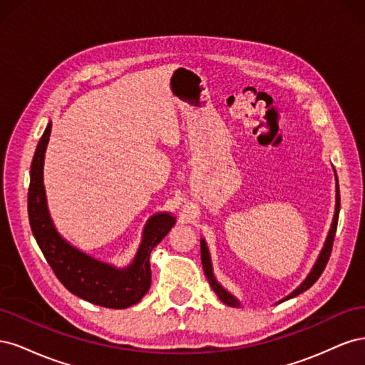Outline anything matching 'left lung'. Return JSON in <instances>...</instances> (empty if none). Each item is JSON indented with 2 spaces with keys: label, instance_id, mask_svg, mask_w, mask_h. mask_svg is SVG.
Masks as SVG:
<instances>
[{
  "label": "left lung",
  "instance_id": "left-lung-1",
  "mask_svg": "<svg viewBox=\"0 0 365 365\" xmlns=\"http://www.w3.org/2000/svg\"><path fill=\"white\" fill-rule=\"evenodd\" d=\"M338 216H339V187H338V182H336V208H335V216H334V222H332V228H330L329 231V236H327V240L324 244V248L322 251V254H319V257L315 263V267L312 268L311 274L307 275L306 280L298 286V288L291 294L284 298V300H289V298L292 297H297L298 294L304 292L306 289L311 288V286L319 279V275L323 274L326 264L329 262V257H330V252H332V247H334V239H335V233H336V225H338ZM201 260H202V268H204V272H205V277L207 280L210 282V286H212L213 291L217 294V297L222 300L225 304L228 306H239V302L236 300V298L228 294L222 286H220L215 277H213V272H212V262H210V254H208V250H207V245L205 242L201 240Z\"/></svg>",
  "mask_w": 365,
  "mask_h": 365
}]
</instances>
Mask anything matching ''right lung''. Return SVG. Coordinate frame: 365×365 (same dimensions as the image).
Here are the masks:
<instances>
[{"label":"right lung","mask_w":365,"mask_h":365,"mask_svg":"<svg viewBox=\"0 0 365 365\" xmlns=\"http://www.w3.org/2000/svg\"><path fill=\"white\" fill-rule=\"evenodd\" d=\"M50 132L51 123L38 143L30 168L27 207L33 236L54 275L71 294L109 309L134 306L150 288V251L169 233L175 217L169 213H160L149 219L135 260L126 269H115L73 248L58 235L51 222L42 184L43 157Z\"/></svg>","instance_id":"right-lung-1"}]
</instances>
